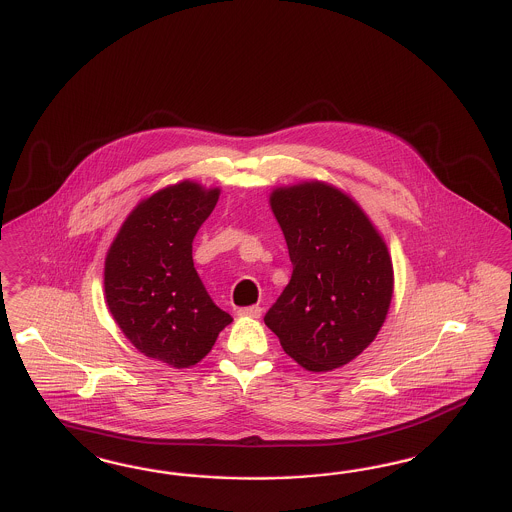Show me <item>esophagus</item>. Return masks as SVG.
I'll return each mask as SVG.
<instances>
[{
  "instance_id": "1",
  "label": "esophagus",
  "mask_w": 512,
  "mask_h": 512,
  "mask_svg": "<svg viewBox=\"0 0 512 512\" xmlns=\"http://www.w3.org/2000/svg\"><path fill=\"white\" fill-rule=\"evenodd\" d=\"M263 314V308L261 306H246V308H240L238 310V316L240 318H259Z\"/></svg>"
}]
</instances>
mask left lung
Returning <instances> with one entry per match:
<instances>
[{
    "label": "left lung",
    "instance_id": "left-lung-1",
    "mask_svg": "<svg viewBox=\"0 0 512 512\" xmlns=\"http://www.w3.org/2000/svg\"><path fill=\"white\" fill-rule=\"evenodd\" d=\"M293 274L266 327L306 371L350 363L378 335L393 297L384 238L352 198L323 181L270 194Z\"/></svg>",
    "mask_w": 512,
    "mask_h": 512
}]
</instances>
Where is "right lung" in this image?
<instances>
[{
  "instance_id": "1",
  "label": "right lung",
  "mask_w": 512,
  "mask_h": 512,
  "mask_svg": "<svg viewBox=\"0 0 512 512\" xmlns=\"http://www.w3.org/2000/svg\"><path fill=\"white\" fill-rule=\"evenodd\" d=\"M219 189L181 181L141 200L109 247V312L143 355L176 369L212 350L232 318L215 306L193 263V240Z\"/></svg>"
}]
</instances>
